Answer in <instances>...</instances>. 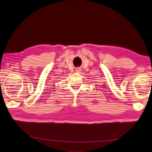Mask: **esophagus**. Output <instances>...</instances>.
I'll list each match as a JSON object with an SVG mask.
<instances>
[{"mask_svg":"<svg viewBox=\"0 0 152 152\" xmlns=\"http://www.w3.org/2000/svg\"><path fill=\"white\" fill-rule=\"evenodd\" d=\"M76 72H80V71H81V69H80V68H77V69L76 70Z\"/></svg>","mask_w":152,"mask_h":152,"instance_id":"34e87169","label":"esophagus"}]
</instances>
